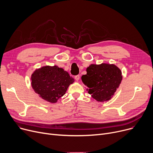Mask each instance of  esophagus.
Listing matches in <instances>:
<instances>
[{"instance_id": "obj_1", "label": "esophagus", "mask_w": 153, "mask_h": 153, "mask_svg": "<svg viewBox=\"0 0 153 153\" xmlns=\"http://www.w3.org/2000/svg\"><path fill=\"white\" fill-rule=\"evenodd\" d=\"M79 78H80V76H79V75H76V76H75V79L76 81H78V80L79 79Z\"/></svg>"}]
</instances>
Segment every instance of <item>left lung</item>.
<instances>
[{"mask_svg": "<svg viewBox=\"0 0 153 153\" xmlns=\"http://www.w3.org/2000/svg\"><path fill=\"white\" fill-rule=\"evenodd\" d=\"M86 71L82 80L88 87V93L99 102L111 100L122 79L120 70L113 64H91Z\"/></svg>", "mask_w": 153, "mask_h": 153, "instance_id": "8db88e82", "label": "left lung"}]
</instances>
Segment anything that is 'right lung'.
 Returning a JSON list of instances; mask_svg holds the SVG:
<instances>
[{"mask_svg":"<svg viewBox=\"0 0 153 153\" xmlns=\"http://www.w3.org/2000/svg\"><path fill=\"white\" fill-rule=\"evenodd\" d=\"M74 79L57 66H45L35 70L31 75V85L43 100L55 103L64 96Z\"/></svg>","mask_w":153,"mask_h":153,"instance_id":"add662e5","label":"right lung"}]
</instances>
